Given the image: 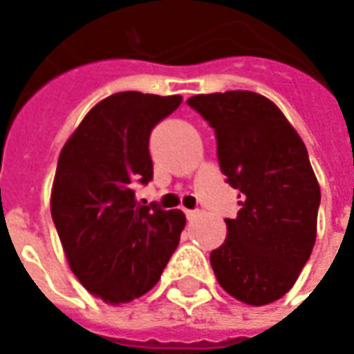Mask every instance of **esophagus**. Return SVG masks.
I'll use <instances>...</instances> for the list:
<instances>
[{"label":"esophagus","mask_w":354,"mask_h":354,"mask_svg":"<svg viewBox=\"0 0 354 354\" xmlns=\"http://www.w3.org/2000/svg\"><path fill=\"white\" fill-rule=\"evenodd\" d=\"M185 216H187V220H195L199 216V211H185Z\"/></svg>","instance_id":"34e87169"}]
</instances>
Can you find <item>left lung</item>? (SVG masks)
<instances>
[{"instance_id": "obj_1", "label": "left lung", "mask_w": 354, "mask_h": 354, "mask_svg": "<svg viewBox=\"0 0 354 354\" xmlns=\"http://www.w3.org/2000/svg\"><path fill=\"white\" fill-rule=\"evenodd\" d=\"M216 134L222 174L241 209L226 218V239L211 253L220 288L245 305L283 297L313 253L320 185L297 130L254 91L187 100Z\"/></svg>"}]
</instances>
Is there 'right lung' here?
I'll list each match as a JSON object with an SVG mask.
<instances>
[{"mask_svg":"<svg viewBox=\"0 0 354 354\" xmlns=\"http://www.w3.org/2000/svg\"><path fill=\"white\" fill-rule=\"evenodd\" d=\"M180 95L113 93L82 118L57 160L51 218L74 276L109 305L130 303L159 281L185 226L182 211L140 205L153 178L149 136Z\"/></svg>","mask_w":354,"mask_h":354,"instance_id":"1","label":"right lung"}]
</instances>
